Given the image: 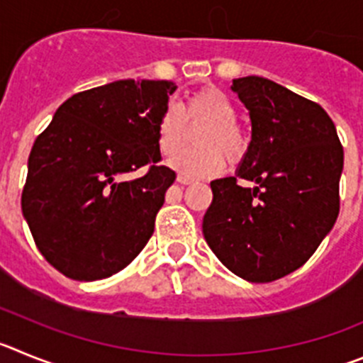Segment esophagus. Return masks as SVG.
Segmentation results:
<instances>
[{
    "instance_id": "1",
    "label": "esophagus",
    "mask_w": 363,
    "mask_h": 363,
    "mask_svg": "<svg viewBox=\"0 0 363 363\" xmlns=\"http://www.w3.org/2000/svg\"><path fill=\"white\" fill-rule=\"evenodd\" d=\"M177 182L179 184H191V182H194V179H189V177H184V175H179L177 177Z\"/></svg>"
}]
</instances>
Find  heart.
I'll use <instances>...</instances> for the list:
<instances>
[{
  "instance_id": "1",
  "label": "heart",
  "mask_w": 363,
  "mask_h": 363,
  "mask_svg": "<svg viewBox=\"0 0 363 363\" xmlns=\"http://www.w3.org/2000/svg\"><path fill=\"white\" fill-rule=\"evenodd\" d=\"M237 108L226 94L215 86L201 88L184 101L181 108L168 104L157 121V145L164 155H172L184 141L189 126H199L194 141L197 148L181 150L169 159L179 174L191 179L213 177L230 162L242 161L247 135L237 123Z\"/></svg>"
}]
</instances>
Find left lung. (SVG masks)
Returning a JSON list of instances; mask_svg holds the SVG:
<instances>
[{
  "label": "left lung",
  "instance_id": "left-lung-1",
  "mask_svg": "<svg viewBox=\"0 0 363 363\" xmlns=\"http://www.w3.org/2000/svg\"><path fill=\"white\" fill-rule=\"evenodd\" d=\"M231 90L250 110L251 143L237 177L210 182L202 233L231 273L273 282L308 262L335 226L344 148L315 101L259 76L233 79Z\"/></svg>",
  "mask_w": 363,
  "mask_h": 363
}]
</instances>
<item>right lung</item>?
<instances>
[{
	"instance_id": "right-lung-1",
	"label": "right lung",
	"mask_w": 363,
	"mask_h": 363,
	"mask_svg": "<svg viewBox=\"0 0 363 363\" xmlns=\"http://www.w3.org/2000/svg\"><path fill=\"white\" fill-rule=\"evenodd\" d=\"M172 81L121 79L74 94L28 155L21 194L38 250L74 280L106 279L150 240L175 172L161 166L157 121ZM143 165V178L123 174Z\"/></svg>"
}]
</instances>
